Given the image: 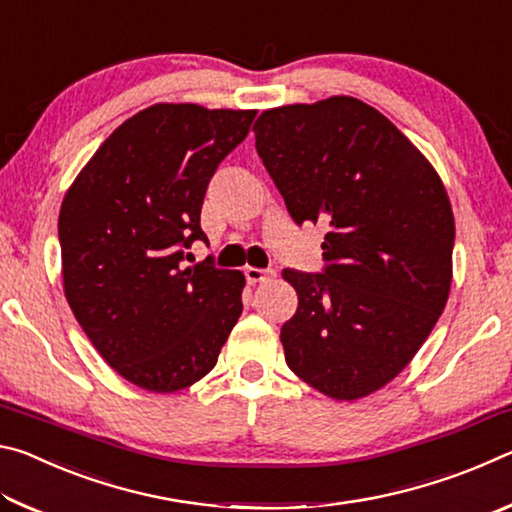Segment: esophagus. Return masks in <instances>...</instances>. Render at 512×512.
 <instances>
[{
	"label": "esophagus",
	"instance_id": "esophagus-1",
	"mask_svg": "<svg viewBox=\"0 0 512 512\" xmlns=\"http://www.w3.org/2000/svg\"><path fill=\"white\" fill-rule=\"evenodd\" d=\"M244 275H246V280H248L250 284H257V282H266V280H271V277L275 275V271H273V268H255V266H246V268H244Z\"/></svg>",
	"mask_w": 512,
	"mask_h": 512
}]
</instances>
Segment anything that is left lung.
<instances>
[{
	"mask_svg": "<svg viewBox=\"0 0 512 512\" xmlns=\"http://www.w3.org/2000/svg\"><path fill=\"white\" fill-rule=\"evenodd\" d=\"M253 131L291 219L329 225L323 273L282 271L298 293L284 359L316 391L359 400L400 375L445 309L454 214L443 180L354 97L266 110Z\"/></svg>",
	"mask_w": 512,
	"mask_h": 512,
	"instance_id": "left-lung-1",
	"label": "left lung"
}]
</instances>
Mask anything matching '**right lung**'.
Segmentation results:
<instances>
[{
	"label": "right lung",
	"instance_id": "1",
	"mask_svg": "<svg viewBox=\"0 0 512 512\" xmlns=\"http://www.w3.org/2000/svg\"><path fill=\"white\" fill-rule=\"evenodd\" d=\"M255 115L155 103L99 146L60 205L69 307L108 366L144 391L173 393L205 377L244 309V273L210 257L180 262L207 241V185Z\"/></svg>",
	"mask_w": 512,
	"mask_h": 512
}]
</instances>
